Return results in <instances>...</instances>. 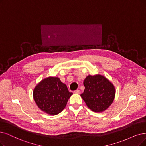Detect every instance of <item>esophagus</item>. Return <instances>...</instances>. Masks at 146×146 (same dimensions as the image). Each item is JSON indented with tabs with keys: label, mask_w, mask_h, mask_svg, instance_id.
<instances>
[{
	"label": "esophagus",
	"mask_w": 146,
	"mask_h": 146,
	"mask_svg": "<svg viewBox=\"0 0 146 146\" xmlns=\"http://www.w3.org/2000/svg\"><path fill=\"white\" fill-rule=\"evenodd\" d=\"M74 93H77V94H80V93H81V91L79 89H77L76 90L74 91Z\"/></svg>",
	"instance_id": "1"
}]
</instances>
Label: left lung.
Returning a JSON list of instances; mask_svg holds the SVG:
<instances>
[{"mask_svg":"<svg viewBox=\"0 0 146 146\" xmlns=\"http://www.w3.org/2000/svg\"><path fill=\"white\" fill-rule=\"evenodd\" d=\"M85 89L81 94L87 106L95 112H102L114 101L115 89L113 84L101 75H88L83 82Z\"/></svg>","mask_w":146,"mask_h":146,"instance_id":"left-lung-1","label":"left lung"}]
</instances>
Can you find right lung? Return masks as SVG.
Returning a JSON list of instances; mask_svg holds the SVG:
<instances>
[{"label":"right lung","mask_w":146,"mask_h":146,"mask_svg":"<svg viewBox=\"0 0 146 146\" xmlns=\"http://www.w3.org/2000/svg\"><path fill=\"white\" fill-rule=\"evenodd\" d=\"M33 98L38 107L43 111L56 115L65 108L69 98L72 95L66 84L57 77L44 79L33 90Z\"/></svg>","instance_id":"obj_1"}]
</instances>
